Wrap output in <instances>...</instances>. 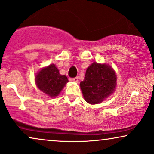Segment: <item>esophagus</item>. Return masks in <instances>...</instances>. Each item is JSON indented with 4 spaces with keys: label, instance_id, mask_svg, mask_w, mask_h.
Wrapping results in <instances>:
<instances>
[{
    "label": "esophagus",
    "instance_id": "esophagus-1",
    "mask_svg": "<svg viewBox=\"0 0 154 154\" xmlns=\"http://www.w3.org/2000/svg\"><path fill=\"white\" fill-rule=\"evenodd\" d=\"M72 81L75 82H79V77H74V78H72Z\"/></svg>",
    "mask_w": 154,
    "mask_h": 154
}]
</instances>
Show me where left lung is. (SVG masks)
I'll list each match as a JSON object with an SVG mask.
<instances>
[{"label":"left lung","instance_id":"8db88e82","mask_svg":"<svg viewBox=\"0 0 154 154\" xmlns=\"http://www.w3.org/2000/svg\"><path fill=\"white\" fill-rule=\"evenodd\" d=\"M116 75L111 67L94 63L88 67L80 87L85 101L96 104L113 93L116 87Z\"/></svg>","mask_w":154,"mask_h":154}]
</instances>
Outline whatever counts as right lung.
<instances>
[{"instance_id": "right-lung-1", "label": "right lung", "mask_w": 154, "mask_h": 154, "mask_svg": "<svg viewBox=\"0 0 154 154\" xmlns=\"http://www.w3.org/2000/svg\"><path fill=\"white\" fill-rule=\"evenodd\" d=\"M68 82L65 75H61L55 65H50L40 70L36 76L38 89L51 97L58 96Z\"/></svg>"}]
</instances>
